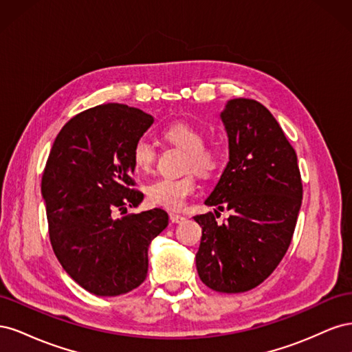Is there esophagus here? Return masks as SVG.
<instances>
[{
	"label": "esophagus",
	"mask_w": 352,
	"mask_h": 352,
	"mask_svg": "<svg viewBox=\"0 0 352 352\" xmlns=\"http://www.w3.org/2000/svg\"><path fill=\"white\" fill-rule=\"evenodd\" d=\"M170 220H172V223H182L185 220V217L175 214V212H170Z\"/></svg>",
	"instance_id": "obj_1"
}]
</instances>
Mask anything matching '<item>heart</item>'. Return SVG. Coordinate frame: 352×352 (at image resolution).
<instances>
[{"label":"heart","instance_id":"1","mask_svg":"<svg viewBox=\"0 0 352 352\" xmlns=\"http://www.w3.org/2000/svg\"><path fill=\"white\" fill-rule=\"evenodd\" d=\"M163 140L179 150L185 151L184 170H194L201 177H211L221 166V153L214 146L204 145L206 136L198 127L185 122H175L162 132ZM155 148L145 140L138 141L132 148V163L140 172H150L155 163ZM197 190L192 173L179 179L160 177L145 186V199L153 207L180 210L188 198Z\"/></svg>","mask_w":352,"mask_h":352}]
</instances>
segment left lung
<instances>
[{
	"instance_id": "8db88e82",
	"label": "left lung",
	"mask_w": 352,
	"mask_h": 352,
	"mask_svg": "<svg viewBox=\"0 0 352 352\" xmlns=\"http://www.w3.org/2000/svg\"><path fill=\"white\" fill-rule=\"evenodd\" d=\"M229 163L206 206L229 210L195 216L202 236L197 270L210 289L247 292L264 282L289 248L302 201L296 153L263 104L235 98L220 114ZM219 216L217 210H214Z\"/></svg>"
}]
</instances>
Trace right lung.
Masks as SVG:
<instances>
[{"label":"right lung","mask_w":352,"mask_h":352,"mask_svg":"<svg viewBox=\"0 0 352 352\" xmlns=\"http://www.w3.org/2000/svg\"><path fill=\"white\" fill-rule=\"evenodd\" d=\"M154 122L124 104H102L70 119L42 175L50 241L63 269L83 289L117 296L148 273V247L168 225L162 208L116 219L144 199L133 189L132 148Z\"/></svg>","instance_id":"right-lung-1"}]
</instances>
